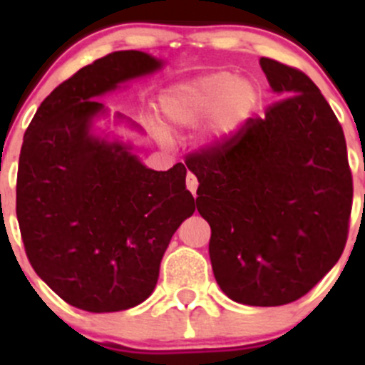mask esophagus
I'll return each instance as SVG.
<instances>
[{
    "label": "esophagus",
    "instance_id": "esophagus-1",
    "mask_svg": "<svg viewBox=\"0 0 365 365\" xmlns=\"http://www.w3.org/2000/svg\"><path fill=\"white\" fill-rule=\"evenodd\" d=\"M185 183H187V189H189L190 192H192V196H196V190H197V178H196V176L192 175V173H189V175H187Z\"/></svg>",
    "mask_w": 365,
    "mask_h": 365
}]
</instances>
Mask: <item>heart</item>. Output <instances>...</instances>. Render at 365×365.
Here are the masks:
<instances>
[{"mask_svg": "<svg viewBox=\"0 0 365 365\" xmlns=\"http://www.w3.org/2000/svg\"><path fill=\"white\" fill-rule=\"evenodd\" d=\"M257 91L249 79L220 70L168 88L159 97L165 125L190 128L208 120L210 135L224 138L237 130L256 106ZM159 138L165 132L157 128Z\"/></svg>", "mask_w": 365, "mask_h": 365, "instance_id": "obj_1", "label": "heart"}]
</instances>
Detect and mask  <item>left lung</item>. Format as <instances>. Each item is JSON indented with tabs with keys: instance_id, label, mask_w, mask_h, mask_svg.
Wrapping results in <instances>:
<instances>
[{
	"instance_id": "left-lung-1",
	"label": "left lung",
	"mask_w": 365,
	"mask_h": 365,
	"mask_svg": "<svg viewBox=\"0 0 365 365\" xmlns=\"http://www.w3.org/2000/svg\"><path fill=\"white\" fill-rule=\"evenodd\" d=\"M259 65L281 101L185 164L212 227L217 284L231 300L274 307L304 297L337 263L353 182L342 127L318 86L270 58Z\"/></svg>"
}]
</instances>
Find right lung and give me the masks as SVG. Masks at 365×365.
<instances>
[{
	"instance_id": "obj_1",
	"label": "right lung",
	"mask_w": 365,
	"mask_h": 365,
	"mask_svg": "<svg viewBox=\"0 0 365 365\" xmlns=\"http://www.w3.org/2000/svg\"><path fill=\"white\" fill-rule=\"evenodd\" d=\"M160 67L141 51L108 54L54 88L24 134L16 212L26 256L56 295L83 311L145 302L171 237L196 210L185 165L153 171L130 145L93 132L108 113L97 97Z\"/></svg>"
}]
</instances>
